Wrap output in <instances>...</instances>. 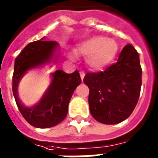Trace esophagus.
I'll return each mask as SVG.
<instances>
[{
    "label": "esophagus",
    "mask_w": 158,
    "mask_h": 158,
    "mask_svg": "<svg viewBox=\"0 0 158 158\" xmlns=\"http://www.w3.org/2000/svg\"><path fill=\"white\" fill-rule=\"evenodd\" d=\"M79 74H80V77H81L82 80H83V79H84V75H85V73H84V71L81 70V71L79 72Z\"/></svg>",
    "instance_id": "obj_1"
}]
</instances>
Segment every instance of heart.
<instances>
[{
	"label": "heart",
	"mask_w": 158,
	"mask_h": 158,
	"mask_svg": "<svg viewBox=\"0 0 158 158\" xmlns=\"http://www.w3.org/2000/svg\"><path fill=\"white\" fill-rule=\"evenodd\" d=\"M118 45L111 38L94 36L85 39L77 47V52L87 56L86 62L92 69H98L110 63L117 53Z\"/></svg>",
	"instance_id": "b5f03b06"
}]
</instances>
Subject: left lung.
<instances>
[{"label":"left lung","mask_w":158,"mask_h":158,"mask_svg":"<svg viewBox=\"0 0 158 158\" xmlns=\"http://www.w3.org/2000/svg\"><path fill=\"white\" fill-rule=\"evenodd\" d=\"M89 87L90 113L98 122L113 125L127 119L135 110L142 85L139 53L126 45L117 61L105 70L88 72L84 78Z\"/></svg>","instance_id":"left-lung-1"}]
</instances>
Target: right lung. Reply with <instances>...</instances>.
Here are the masks:
<instances>
[{"instance_id": "obj_1", "label": "right lung", "mask_w": 158, "mask_h": 158, "mask_svg": "<svg viewBox=\"0 0 158 158\" xmlns=\"http://www.w3.org/2000/svg\"><path fill=\"white\" fill-rule=\"evenodd\" d=\"M56 47L55 41L42 39L32 42L15 58L12 80L14 97L23 118L34 127L50 128L61 122L66 117L72 94L81 83L78 70L70 74L56 70L52 74V84L37 105L25 107L21 103L17 94L19 79L28 69L50 61Z\"/></svg>"}]
</instances>
